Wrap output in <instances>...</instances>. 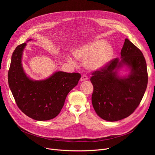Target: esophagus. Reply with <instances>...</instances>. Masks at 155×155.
Wrapping results in <instances>:
<instances>
[{"label": "esophagus", "mask_w": 155, "mask_h": 155, "mask_svg": "<svg viewBox=\"0 0 155 155\" xmlns=\"http://www.w3.org/2000/svg\"><path fill=\"white\" fill-rule=\"evenodd\" d=\"M87 80H88V77L85 75H82V77H81V78H80L81 82H84V81H85Z\"/></svg>", "instance_id": "34e87169"}]
</instances>
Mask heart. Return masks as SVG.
I'll return each mask as SVG.
<instances>
[{"mask_svg":"<svg viewBox=\"0 0 155 155\" xmlns=\"http://www.w3.org/2000/svg\"><path fill=\"white\" fill-rule=\"evenodd\" d=\"M112 53V46L104 40L96 41L80 46L73 52V54L78 59L85 60L88 58L86 62L87 67L92 70H99L105 67L110 60ZM65 57L69 63L75 64L71 56L67 54Z\"/></svg>","mask_w":155,"mask_h":155,"instance_id":"heart-1","label":"heart"}]
</instances>
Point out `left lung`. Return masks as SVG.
Masks as SVG:
<instances>
[{
  "instance_id": "8db88e82",
  "label": "left lung",
  "mask_w": 155,
  "mask_h": 155,
  "mask_svg": "<svg viewBox=\"0 0 155 155\" xmlns=\"http://www.w3.org/2000/svg\"><path fill=\"white\" fill-rule=\"evenodd\" d=\"M120 59L111 60L101 70L92 73L94 86L92 102L102 119L110 122L124 119L140 104L148 84L147 67L142 52L126 38L120 52ZM123 67L130 70L120 76Z\"/></svg>"
}]
</instances>
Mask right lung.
I'll use <instances>...</instances> for the list:
<instances>
[{"mask_svg":"<svg viewBox=\"0 0 155 155\" xmlns=\"http://www.w3.org/2000/svg\"><path fill=\"white\" fill-rule=\"evenodd\" d=\"M26 45L24 43L18 46L12 53L8 72L9 88L18 107L26 116L39 121L53 119L59 114L68 94L78 84L81 75L58 71L44 80L31 78L22 64Z\"/></svg>","mask_w":155,"mask_h":155,"instance_id":"right-lung-1","label":"right lung"}]
</instances>
